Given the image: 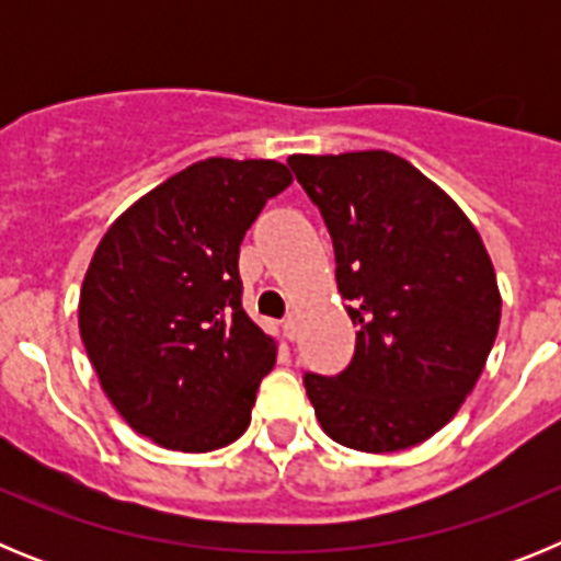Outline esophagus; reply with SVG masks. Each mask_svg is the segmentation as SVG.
<instances>
[{
    "mask_svg": "<svg viewBox=\"0 0 561 561\" xmlns=\"http://www.w3.org/2000/svg\"><path fill=\"white\" fill-rule=\"evenodd\" d=\"M284 334H286V340H295L297 336V317L295 314H289L284 320Z\"/></svg>",
    "mask_w": 561,
    "mask_h": 561,
    "instance_id": "obj_1",
    "label": "esophagus"
}]
</instances>
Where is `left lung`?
<instances>
[{"instance_id": "8db88e82", "label": "left lung", "mask_w": 561, "mask_h": 561, "mask_svg": "<svg viewBox=\"0 0 561 561\" xmlns=\"http://www.w3.org/2000/svg\"><path fill=\"white\" fill-rule=\"evenodd\" d=\"M289 168L329 227L359 329L342 374H304L317 419L359 453L415 447L458 413L492 351V257L463 210L396 153H295Z\"/></svg>"}]
</instances>
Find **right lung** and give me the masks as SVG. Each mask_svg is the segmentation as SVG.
Returning a JSON list of instances; mask_svg holds the SVG:
<instances>
[{
	"mask_svg": "<svg viewBox=\"0 0 561 561\" xmlns=\"http://www.w3.org/2000/svg\"><path fill=\"white\" fill-rule=\"evenodd\" d=\"M291 185L275 160L210 157L146 193L106 230L83 277L89 362L131 430L210 453L250 424L275 340L241 306L238 247Z\"/></svg>",
	"mask_w": 561,
	"mask_h": 561,
	"instance_id": "add662e5",
	"label": "right lung"
}]
</instances>
